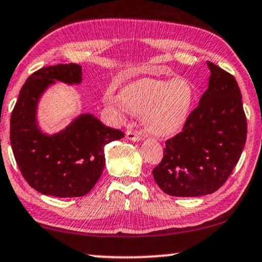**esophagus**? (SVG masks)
Wrapping results in <instances>:
<instances>
[{
	"instance_id": "1",
	"label": "esophagus",
	"mask_w": 262,
	"mask_h": 262,
	"mask_svg": "<svg viewBox=\"0 0 262 262\" xmlns=\"http://www.w3.org/2000/svg\"><path fill=\"white\" fill-rule=\"evenodd\" d=\"M127 139L130 140V141H134V142H139L140 140L142 139V135L140 132H133V130H128L127 132Z\"/></svg>"
}]
</instances>
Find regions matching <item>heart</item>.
I'll use <instances>...</instances> for the list:
<instances>
[{"mask_svg": "<svg viewBox=\"0 0 262 262\" xmlns=\"http://www.w3.org/2000/svg\"><path fill=\"white\" fill-rule=\"evenodd\" d=\"M195 95L193 82L185 77H142L124 85L121 95H108L106 100L109 106L120 111L144 115L151 134L169 136L186 123Z\"/></svg>", "mask_w": 262, "mask_h": 262, "instance_id": "1", "label": "heart"}]
</instances>
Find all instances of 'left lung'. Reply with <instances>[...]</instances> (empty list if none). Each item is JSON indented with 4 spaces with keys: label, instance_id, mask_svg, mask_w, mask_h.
I'll return each mask as SVG.
<instances>
[{
    "label": "left lung",
    "instance_id": "left-lung-1",
    "mask_svg": "<svg viewBox=\"0 0 262 262\" xmlns=\"http://www.w3.org/2000/svg\"><path fill=\"white\" fill-rule=\"evenodd\" d=\"M208 88L181 133L166 141L153 169L155 182L171 196H201L224 185L243 153L247 121L243 96L231 74L207 62Z\"/></svg>",
    "mask_w": 262,
    "mask_h": 262
}]
</instances>
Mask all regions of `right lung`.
<instances>
[{"label":"right lung","instance_id":"right-lung-1","mask_svg":"<svg viewBox=\"0 0 262 262\" xmlns=\"http://www.w3.org/2000/svg\"><path fill=\"white\" fill-rule=\"evenodd\" d=\"M57 82H82V67L75 63L49 66L27 79L11 113L10 143L19 170L38 193L77 198L96 185L106 165L104 146L124 134L93 114H80L64 129L47 134L37 121V108L47 89Z\"/></svg>","mask_w":262,"mask_h":262}]
</instances>
